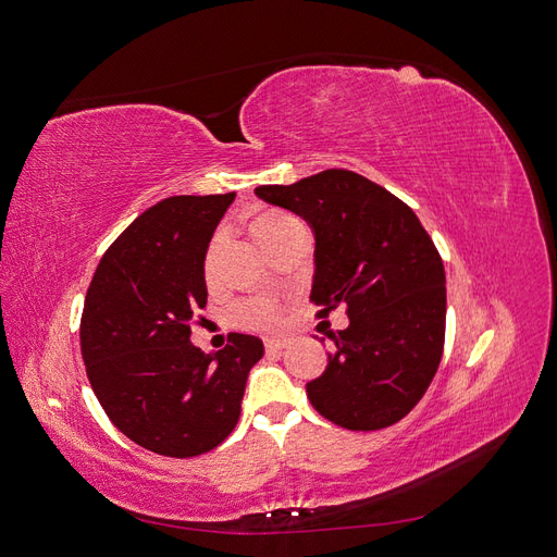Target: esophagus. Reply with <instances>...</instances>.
<instances>
[{"label": "esophagus", "instance_id": "34e87169", "mask_svg": "<svg viewBox=\"0 0 557 557\" xmlns=\"http://www.w3.org/2000/svg\"><path fill=\"white\" fill-rule=\"evenodd\" d=\"M285 346H288V339H264V348H267L269 352H278V350H283Z\"/></svg>", "mask_w": 557, "mask_h": 557}]
</instances>
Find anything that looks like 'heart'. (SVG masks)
<instances>
[{"mask_svg": "<svg viewBox=\"0 0 557 557\" xmlns=\"http://www.w3.org/2000/svg\"><path fill=\"white\" fill-rule=\"evenodd\" d=\"M295 221L297 218H293L290 213L269 209V211H262L256 221H252V234H256L258 242L264 246L269 239H274L281 230H285ZM221 239H223L221 234H215L207 248V256H205L207 278H211L215 272V258H218V248H221ZM232 318L234 323L242 327L264 330V327H276L281 323V309L276 301L269 297H246L232 307Z\"/></svg>", "mask_w": 557, "mask_h": 557, "instance_id": "1", "label": "heart"}]
</instances>
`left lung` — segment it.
I'll list each match as a JSON object with an SVG mask.
<instances>
[{"label": "left lung", "mask_w": 557, "mask_h": 557, "mask_svg": "<svg viewBox=\"0 0 557 557\" xmlns=\"http://www.w3.org/2000/svg\"><path fill=\"white\" fill-rule=\"evenodd\" d=\"M256 195L315 232V318L346 305L350 325L332 332L330 364L307 383L313 409L334 425H395L425 395L442 362L446 274L411 207L348 170H325Z\"/></svg>", "instance_id": "left-lung-1"}]
</instances>
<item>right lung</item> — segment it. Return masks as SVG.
I'll return each instance as SVG.
<instances>
[{
    "mask_svg": "<svg viewBox=\"0 0 557 557\" xmlns=\"http://www.w3.org/2000/svg\"><path fill=\"white\" fill-rule=\"evenodd\" d=\"M227 195H178L146 209L99 260L81 315V352L92 391L127 440L166 458H195L237 428L258 336L190 344L207 307L205 256Z\"/></svg>",
    "mask_w": 557,
    "mask_h": 557,
    "instance_id": "1",
    "label": "right lung"
}]
</instances>
